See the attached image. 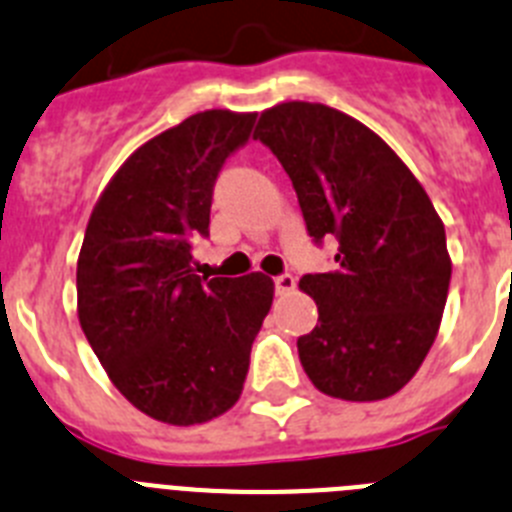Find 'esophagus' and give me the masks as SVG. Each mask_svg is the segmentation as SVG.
Returning a JSON list of instances; mask_svg holds the SVG:
<instances>
[{
  "label": "esophagus",
  "instance_id": "esophagus-1",
  "mask_svg": "<svg viewBox=\"0 0 512 512\" xmlns=\"http://www.w3.org/2000/svg\"><path fill=\"white\" fill-rule=\"evenodd\" d=\"M274 287H277V295H289V292H295L297 282L292 274H282V277L274 279Z\"/></svg>",
  "mask_w": 512,
  "mask_h": 512
}]
</instances>
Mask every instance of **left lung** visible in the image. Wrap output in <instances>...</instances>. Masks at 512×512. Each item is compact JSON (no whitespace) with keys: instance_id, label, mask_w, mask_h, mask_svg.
Instances as JSON below:
<instances>
[{"instance_id":"1","label":"left lung","mask_w":512,"mask_h":512,"mask_svg":"<svg viewBox=\"0 0 512 512\" xmlns=\"http://www.w3.org/2000/svg\"><path fill=\"white\" fill-rule=\"evenodd\" d=\"M253 138L292 179L307 233L338 241L336 269L300 279L318 305V325L297 341L302 369L338 400L392 397L431 351L449 295L431 197L374 130L328 104H274Z\"/></svg>"}]
</instances>
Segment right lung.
I'll use <instances>...</instances> for the list:
<instances>
[{
  "mask_svg": "<svg viewBox=\"0 0 512 512\" xmlns=\"http://www.w3.org/2000/svg\"><path fill=\"white\" fill-rule=\"evenodd\" d=\"M256 112L205 110L133 151L102 189L76 261V312L120 395L169 425L228 413L274 282L197 277L212 187Z\"/></svg>",
  "mask_w": 512,
  "mask_h": 512,
  "instance_id": "obj_1",
  "label": "right lung"
}]
</instances>
